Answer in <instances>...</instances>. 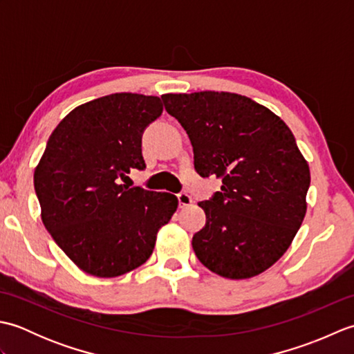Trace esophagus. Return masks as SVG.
I'll use <instances>...</instances> for the list:
<instances>
[{"label": "esophagus", "instance_id": "1", "mask_svg": "<svg viewBox=\"0 0 354 354\" xmlns=\"http://www.w3.org/2000/svg\"><path fill=\"white\" fill-rule=\"evenodd\" d=\"M178 202H179V208H185V207H189V205H192V202H193V199H192V196L189 193H179L178 194Z\"/></svg>", "mask_w": 354, "mask_h": 354}]
</instances>
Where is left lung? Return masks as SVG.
Wrapping results in <instances>:
<instances>
[{"label": "left lung", "instance_id": "8db88e82", "mask_svg": "<svg viewBox=\"0 0 354 354\" xmlns=\"http://www.w3.org/2000/svg\"><path fill=\"white\" fill-rule=\"evenodd\" d=\"M192 141L194 170L222 179L199 202L205 227L193 236L199 261L231 280L265 272L288 251L306 216L309 164L280 117L234 93L162 95Z\"/></svg>", "mask_w": 354, "mask_h": 354}]
</instances>
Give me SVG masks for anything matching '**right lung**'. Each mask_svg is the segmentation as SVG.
<instances>
[{"instance_id":"add662e5","label":"right lung","mask_w":354,"mask_h":354,"mask_svg":"<svg viewBox=\"0 0 354 354\" xmlns=\"http://www.w3.org/2000/svg\"><path fill=\"white\" fill-rule=\"evenodd\" d=\"M161 114L160 97L109 94L73 109L50 135L35 169L41 217L86 274L111 278L141 266L176 212L175 194L118 181L146 169L141 137Z\"/></svg>"}]
</instances>
